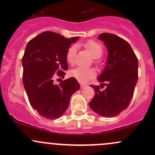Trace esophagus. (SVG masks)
I'll return each instance as SVG.
<instances>
[{"label": "esophagus", "mask_w": 155, "mask_h": 155, "mask_svg": "<svg viewBox=\"0 0 155 155\" xmlns=\"http://www.w3.org/2000/svg\"><path fill=\"white\" fill-rule=\"evenodd\" d=\"M86 86H87L86 84H84V83H81V88L84 87H86Z\"/></svg>", "instance_id": "esophagus-1"}]
</instances>
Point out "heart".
Wrapping results in <instances>:
<instances>
[{
	"instance_id": "1",
	"label": "heart",
	"mask_w": 155,
	"mask_h": 155,
	"mask_svg": "<svg viewBox=\"0 0 155 155\" xmlns=\"http://www.w3.org/2000/svg\"><path fill=\"white\" fill-rule=\"evenodd\" d=\"M84 47L90 51L92 58H99L102 56L104 53V47L100 42L97 41L95 40H90L87 41L84 44ZM76 52V46L71 45L68 48L66 51V61L68 63L73 65L74 63L75 60V56ZM95 63L97 66H100L101 63L97 59L95 60ZM71 76L75 78L78 81L81 82H86L90 79H92L95 76V71L94 68H83V67H76L75 68L72 69L69 73Z\"/></svg>"
}]
</instances>
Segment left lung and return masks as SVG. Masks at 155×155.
<instances>
[{"label": "left lung", "mask_w": 155, "mask_h": 155, "mask_svg": "<svg viewBox=\"0 0 155 155\" xmlns=\"http://www.w3.org/2000/svg\"><path fill=\"white\" fill-rule=\"evenodd\" d=\"M98 38L107 47L108 56L106 66L98 78L101 84L90 85L95 96L89 106L101 116L112 117L130 105L138 81V61L130 45L123 38L107 33L99 35Z\"/></svg>", "instance_id": "1"}]
</instances>
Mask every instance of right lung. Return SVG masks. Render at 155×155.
I'll list each match as a JSON object with an SVG mask.
<instances>
[{
  "label": "right lung",
  "mask_w": 155,
  "mask_h": 155,
  "mask_svg": "<svg viewBox=\"0 0 155 155\" xmlns=\"http://www.w3.org/2000/svg\"><path fill=\"white\" fill-rule=\"evenodd\" d=\"M79 37L69 39L47 31L31 39L22 57V82L31 106L41 117L54 120L66 111L71 97L79 90L71 77L55 84L57 76L65 75L68 48Z\"/></svg>",
  "instance_id": "obj_1"
}]
</instances>
